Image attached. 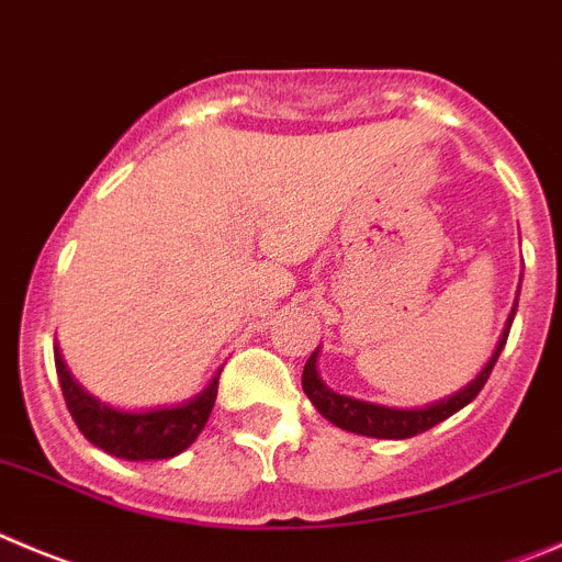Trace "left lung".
Returning a JSON list of instances; mask_svg holds the SVG:
<instances>
[{"instance_id": "8db88e82", "label": "left lung", "mask_w": 562, "mask_h": 562, "mask_svg": "<svg viewBox=\"0 0 562 562\" xmlns=\"http://www.w3.org/2000/svg\"><path fill=\"white\" fill-rule=\"evenodd\" d=\"M514 315H516V307L514 313H510L508 329L503 331V340H499L497 351H494V357L488 359L486 368L481 370V375H477L470 386H464L461 392H456V395L445 397V401L434 403V406L428 408H386V406H375V403L353 401V397L348 395H337V392H331L329 386L318 379V370H315V357H318V351L310 353L307 364H304L302 386L304 392H307L310 401H313V406L318 408L329 423H335L337 428H342V431L362 434V437H375V439L417 437V434L428 431V428H434L437 423L448 419L450 414H456L459 408H464L470 401H475L477 392L483 390V384H486L488 375H492L494 364H497L499 351L505 348L510 324H514Z\"/></svg>"}]
</instances>
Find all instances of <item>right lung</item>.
Here are the masks:
<instances>
[{
  "mask_svg": "<svg viewBox=\"0 0 562 562\" xmlns=\"http://www.w3.org/2000/svg\"><path fill=\"white\" fill-rule=\"evenodd\" d=\"M54 364H57L65 406L85 439H90L103 453L125 461H159L183 453L209 423L220 390V373H216L214 381L183 406L117 412L98 403L70 379L57 348H54Z\"/></svg>",
  "mask_w": 562,
  "mask_h": 562,
  "instance_id": "add662e5",
  "label": "right lung"
}]
</instances>
